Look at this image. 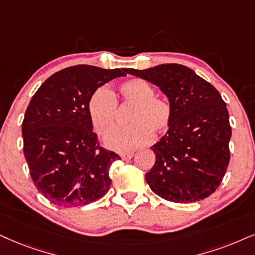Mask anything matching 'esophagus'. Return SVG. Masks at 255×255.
Listing matches in <instances>:
<instances>
[{
    "label": "esophagus",
    "mask_w": 255,
    "mask_h": 255,
    "mask_svg": "<svg viewBox=\"0 0 255 255\" xmlns=\"http://www.w3.org/2000/svg\"><path fill=\"white\" fill-rule=\"evenodd\" d=\"M122 160H130L134 156V151H122L120 154Z\"/></svg>",
    "instance_id": "obj_1"
}]
</instances>
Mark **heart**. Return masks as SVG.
<instances>
[{
    "label": "heart",
    "instance_id": "b5f03b06",
    "mask_svg": "<svg viewBox=\"0 0 255 255\" xmlns=\"http://www.w3.org/2000/svg\"><path fill=\"white\" fill-rule=\"evenodd\" d=\"M119 99L125 107H133L127 128H115L105 138L108 147L119 150L131 149L149 142L153 131L165 134L173 119L168 100L155 95V89L142 79H130L119 88ZM88 112L96 133L105 135L117 125L118 100L107 87L96 89L90 96Z\"/></svg>",
    "mask_w": 255,
    "mask_h": 255
}]
</instances>
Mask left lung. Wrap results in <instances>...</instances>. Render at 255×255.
Here are the masks:
<instances>
[{
  "label": "left lung",
  "instance_id": "left-lung-1",
  "mask_svg": "<svg viewBox=\"0 0 255 255\" xmlns=\"http://www.w3.org/2000/svg\"><path fill=\"white\" fill-rule=\"evenodd\" d=\"M156 85L173 108L168 131L151 146L155 163L146 181L172 202H195L214 193L230 163L232 128L226 104L215 87L176 63L127 69Z\"/></svg>",
  "mask_w": 255,
  "mask_h": 255
}]
</instances>
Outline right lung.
<instances>
[{
  "mask_svg": "<svg viewBox=\"0 0 255 255\" xmlns=\"http://www.w3.org/2000/svg\"><path fill=\"white\" fill-rule=\"evenodd\" d=\"M127 68L73 66L42 83L22 122L23 153L38 192L60 207H80L102 198L109 168L121 157L100 146L88 104L99 87L125 76Z\"/></svg>",
  "mask_w": 255,
  "mask_h": 255,
  "instance_id": "obj_1",
  "label": "right lung"
}]
</instances>
